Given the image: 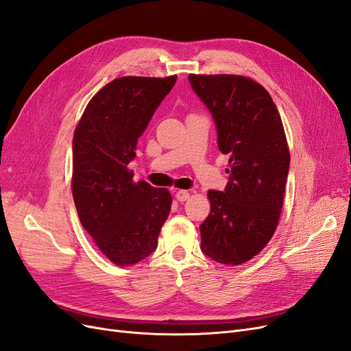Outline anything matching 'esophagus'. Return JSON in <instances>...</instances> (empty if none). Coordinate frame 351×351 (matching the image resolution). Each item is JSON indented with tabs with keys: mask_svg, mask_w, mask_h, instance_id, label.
I'll return each instance as SVG.
<instances>
[{
	"mask_svg": "<svg viewBox=\"0 0 351 351\" xmlns=\"http://www.w3.org/2000/svg\"><path fill=\"white\" fill-rule=\"evenodd\" d=\"M175 197H176L178 201L184 202V201H186V199L189 198V192H188V191H184V189H179V191H176Z\"/></svg>",
	"mask_w": 351,
	"mask_h": 351,
	"instance_id": "34e87169",
	"label": "esophagus"
}]
</instances>
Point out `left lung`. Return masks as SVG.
Wrapping results in <instances>:
<instances>
[{
	"mask_svg": "<svg viewBox=\"0 0 351 351\" xmlns=\"http://www.w3.org/2000/svg\"><path fill=\"white\" fill-rule=\"evenodd\" d=\"M189 84L217 128L229 154L224 191H208L211 211L199 226L201 251L213 261L239 265L273 237L285 199L290 153L277 106L247 77L189 74Z\"/></svg>",
	"mask_w": 351,
	"mask_h": 351,
	"instance_id": "8db88e82",
	"label": "left lung"
}]
</instances>
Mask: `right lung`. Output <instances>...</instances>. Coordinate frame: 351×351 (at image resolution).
I'll list each match as a JSON object with an SVG mask.
<instances>
[{
  "label": "right lung",
  "instance_id": "1",
  "mask_svg": "<svg viewBox=\"0 0 351 351\" xmlns=\"http://www.w3.org/2000/svg\"><path fill=\"white\" fill-rule=\"evenodd\" d=\"M176 78H115L88 101L74 131L71 188L78 219L119 267L137 264L156 251L171 213V192L144 180L134 182L128 163Z\"/></svg>",
  "mask_w": 351,
  "mask_h": 351
}]
</instances>
